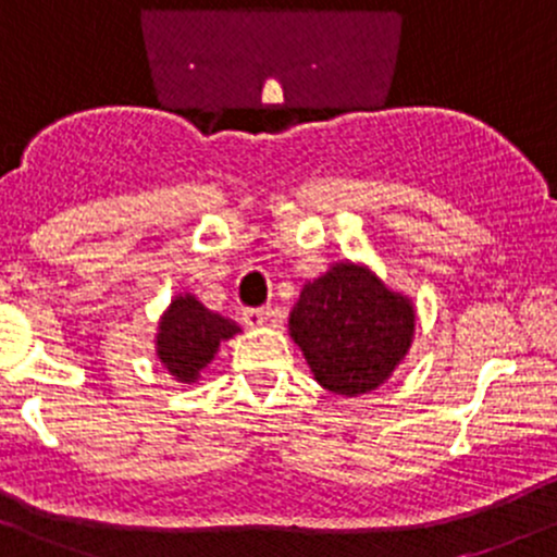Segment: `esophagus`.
Returning a JSON list of instances; mask_svg holds the SVG:
<instances>
[{"mask_svg": "<svg viewBox=\"0 0 557 557\" xmlns=\"http://www.w3.org/2000/svg\"><path fill=\"white\" fill-rule=\"evenodd\" d=\"M268 319H271V308H246L244 311L246 326H262Z\"/></svg>", "mask_w": 557, "mask_h": 557, "instance_id": "1", "label": "esophagus"}]
</instances>
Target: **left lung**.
I'll return each mask as SVG.
<instances>
[{
  "label": "left lung",
  "mask_w": 557,
  "mask_h": 557,
  "mask_svg": "<svg viewBox=\"0 0 557 557\" xmlns=\"http://www.w3.org/2000/svg\"><path fill=\"white\" fill-rule=\"evenodd\" d=\"M412 332V302L354 262L308 281L289 313V335L313 377L346 397L381 386L405 359Z\"/></svg>",
  "instance_id": "1"
}]
</instances>
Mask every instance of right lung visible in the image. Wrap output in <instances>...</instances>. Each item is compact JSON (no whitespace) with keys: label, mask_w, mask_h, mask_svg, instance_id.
<instances>
[{"label":"right lung","mask_w":557,"mask_h":557,"mask_svg":"<svg viewBox=\"0 0 557 557\" xmlns=\"http://www.w3.org/2000/svg\"><path fill=\"white\" fill-rule=\"evenodd\" d=\"M240 332L233 319L209 311L198 297L180 295L160 319L158 359L182 383L198 381L200 370L214 359L222 341Z\"/></svg>","instance_id":"add662e5"}]
</instances>
